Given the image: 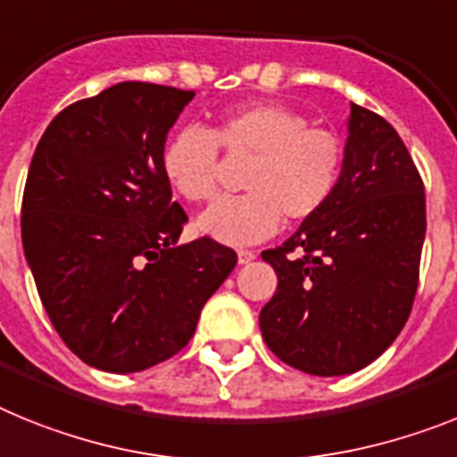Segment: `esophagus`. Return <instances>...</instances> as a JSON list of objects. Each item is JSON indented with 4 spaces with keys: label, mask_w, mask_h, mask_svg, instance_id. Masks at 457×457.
<instances>
[{
    "label": "esophagus",
    "mask_w": 457,
    "mask_h": 457,
    "mask_svg": "<svg viewBox=\"0 0 457 457\" xmlns=\"http://www.w3.org/2000/svg\"><path fill=\"white\" fill-rule=\"evenodd\" d=\"M237 255H239V264H251V262L257 257V253L255 251H244V248H241Z\"/></svg>",
    "instance_id": "34e87169"
}]
</instances>
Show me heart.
<instances>
[{
    "instance_id": "obj_1",
    "label": "heart",
    "mask_w": 457,
    "mask_h": 457,
    "mask_svg": "<svg viewBox=\"0 0 457 457\" xmlns=\"http://www.w3.org/2000/svg\"><path fill=\"white\" fill-rule=\"evenodd\" d=\"M218 149L251 156L241 195L216 202L197 218V229L232 245L257 244L280 228L283 216L303 223L322 212L340 186L345 146L333 130L317 129L280 103H244L209 130L184 126L161 154L162 177L190 204L216 197Z\"/></svg>"
}]
</instances>
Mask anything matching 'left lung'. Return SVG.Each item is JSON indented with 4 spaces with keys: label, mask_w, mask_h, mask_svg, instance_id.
<instances>
[{
    "label": "left lung",
    "mask_w": 457,
    "mask_h": 457,
    "mask_svg": "<svg viewBox=\"0 0 457 457\" xmlns=\"http://www.w3.org/2000/svg\"><path fill=\"white\" fill-rule=\"evenodd\" d=\"M340 186L283 245L262 253L278 289L260 312L262 338L287 366L349 375L398 338L419 287L426 193L386 119L349 105Z\"/></svg>",
    "instance_id": "1"
}]
</instances>
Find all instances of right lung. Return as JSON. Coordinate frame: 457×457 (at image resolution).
<instances>
[{
    "mask_svg": "<svg viewBox=\"0 0 457 457\" xmlns=\"http://www.w3.org/2000/svg\"><path fill=\"white\" fill-rule=\"evenodd\" d=\"M195 91L119 82L63 108L43 133L22 195V248L47 317L87 366L140 372L188 345L237 264L202 237L177 244L161 154Z\"/></svg>",
    "mask_w": 457,
    "mask_h": 457,
    "instance_id": "1",
    "label": "right lung"
}]
</instances>
